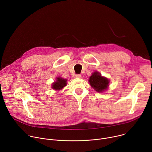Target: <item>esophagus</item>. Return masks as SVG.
Returning a JSON list of instances; mask_svg holds the SVG:
<instances>
[{
  "mask_svg": "<svg viewBox=\"0 0 152 152\" xmlns=\"http://www.w3.org/2000/svg\"><path fill=\"white\" fill-rule=\"evenodd\" d=\"M75 76H76V77H77V78H80L81 76H82V75H81L80 74H76Z\"/></svg>",
  "mask_w": 152,
  "mask_h": 152,
  "instance_id": "esophagus-1",
  "label": "esophagus"
}]
</instances>
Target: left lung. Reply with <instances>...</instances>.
Returning <instances> with one entry per match:
<instances>
[{"mask_svg": "<svg viewBox=\"0 0 152 152\" xmlns=\"http://www.w3.org/2000/svg\"><path fill=\"white\" fill-rule=\"evenodd\" d=\"M89 82L92 87L97 92H102L106 90L109 86V80L102 77L99 72H94L90 77Z\"/></svg>", "mask_w": 152, "mask_h": 152, "instance_id": "8db88e82", "label": "left lung"}]
</instances>
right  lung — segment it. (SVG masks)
Wrapping results in <instances>:
<instances>
[{
	"mask_svg": "<svg viewBox=\"0 0 152 152\" xmlns=\"http://www.w3.org/2000/svg\"><path fill=\"white\" fill-rule=\"evenodd\" d=\"M66 82V79H63L62 78L58 77L56 81L52 85V88L55 90H59L67 85Z\"/></svg>",
	"mask_w": 152,
	"mask_h": 152,
	"instance_id": "1",
	"label": "right lung"
}]
</instances>
